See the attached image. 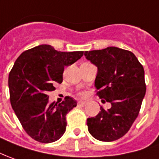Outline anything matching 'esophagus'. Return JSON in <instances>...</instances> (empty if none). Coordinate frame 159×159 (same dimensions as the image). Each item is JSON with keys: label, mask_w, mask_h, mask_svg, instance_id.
Masks as SVG:
<instances>
[{"label": "esophagus", "mask_w": 159, "mask_h": 159, "mask_svg": "<svg viewBox=\"0 0 159 159\" xmlns=\"http://www.w3.org/2000/svg\"><path fill=\"white\" fill-rule=\"evenodd\" d=\"M87 105V103L85 102H78V106L80 107H85Z\"/></svg>", "instance_id": "34e87169"}]
</instances>
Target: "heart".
Returning a JSON list of instances; mask_svg holds the SVG:
<instances>
[{"label":"heart","instance_id":"obj_1","mask_svg":"<svg viewBox=\"0 0 159 159\" xmlns=\"http://www.w3.org/2000/svg\"><path fill=\"white\" fill-rule=\"evenodd\" d=\"M80 95H82V96H83V95H84V93H83V92H81V93H80Z\"/></svg>","mask_w":159,"mask_h":159}]
</instances>
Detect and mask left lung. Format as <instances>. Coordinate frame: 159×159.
I'll list each match as a JSON object with an SVG mask.
<instances>
[{"label":"left lung","instance_id":"1","mask_svg":"<svg viewBox=\"0 0 159 159\" xmlns=\"http://www.w3.org/2000/svg\"><path fill=\"white\" fill-rule=\"evenodd\" d=\"M84 56L97 67L95 86L97 95L111 107L87 120L88 129L100 141L123 137L139 115L145 95V71L134 53L110 46L85 52ZM105 102V101L102 100Z\"/></svg>","mask_w":159,"mask_h":159}]
</instances>
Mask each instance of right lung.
Segmentation results:
<instances>
[{
	"mask_svg": "<svg viewBox=\"0 0 159 159\" xmlns=\"http://www.w3.org/2000/svg\"><path fill=\"white\" fill-rule=\"evenodd\" d=\"M83 52H57L52 45H40L20 54L8 76L10 102L25 133L36 141L52 143L65 132L66 114L76 102L49 103L48 92L63 82L64 67L74 64Z\"/></svg>",
	"mask_w": 159,
	"mask_h": 159,
	"instance_id": "right-lung-1",
	"label": "right lung"
}]
</instances>
